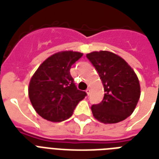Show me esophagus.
<instances>
[{
  "mask_svg": "<svg viewBox=\"0 0 159 159\" xmlns=\"http://www.w3.org/2000/svg\"><path fill=\"white\" fill-rule=\"evenodd\" d=\"M86 92H87V95H90V92H91V89H90V88H87V89L86 90Z\"/></svg>",
  "mask_w": 159,
  "mask_h": 159,
  "instance_id": "34e87169",
  "label": "esophagus"
}]
</instances>
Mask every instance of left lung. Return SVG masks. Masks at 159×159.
<instances>
[{
	"label": "left lung",
	"mask_w": 159,
	"mask_h": 159,
	"mask_svg": "<svg viewBox=\"0 0 159 159\" xmlns=\"http://www.w3.org/2000/svg\"><path fill=\"white\" fill-rule=\"evenodd\" d=\"M87 57L98 72L104 87V98L92 105L93 116L104 124H115L133 113L140 97V86L135 72L118 55L100 51Z\"/></svg>",
	"instance_id": "8db88e82"
}]
</instances>
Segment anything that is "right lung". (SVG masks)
<instances>
[{
	"instance_id": "obj_1",
	"label": "right lung",
	"mask_w": 159,
	"mask_h": 159,
	"mask_svg": "<svg viewBox=\"0 0 159 159\" xmlns=\"http://www.w3.org/2000/svg\"><path fill=\"white\" fill-rule=\"evenodd\" d=\"M82 53L62 51L48 57L39 67L29 86V97L36 112L52 122L72 116L77 105L87 93L77 88L70 74L72 64Z\"/></svg>"
}]
</instances>
